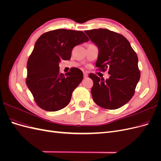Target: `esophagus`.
Listing matches in <instances>:
<instances>
[{
  "label": "esophagus",
  "instance_id": "1",
  "mask_svg": "<svg viewBox=\"0 0 161 161\" xmlns=\"http://www.w3.org/2000/svg\"><path fill=\"white\" fill-rule=\"evenodd\" d=\"M83 75H84V78H86L87 76H88V74H87L86 72H84Z\"/></svg>",
  "mask_w": 161,
  "mask_h": 161
}]
</instances>
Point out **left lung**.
<instances>
[{
  "label": "left lung",
  "instance_id": "1",
  "mask_svg": "<svg viewBox=\"0 0 161 161\" xmlns=\"http://www.w3.org/2000/svg\"><path fill=\"white\" fill-rule=\"evenodd\" d=\"M99 47L96 67L102 72L108 69L110 77L104 80L93 73L91 95L97 105L107 109H116L131 99L140 78L138 56L124 36L107 29L85 31Z\"/></svg>",
  "mask_w": 161,
  "mask_h": 161
}]
</instances>
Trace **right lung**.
Wrapping results in <instances>:
<instances>
[{
    "instance_id": "right-lung-1",
    "label": "right lung",
    "mask_w": 161,
    "mask_h": 161,
    "mask_svg": "<svg viewBox=\"0 0 161 161\" xmlns=\"http://www.w3.org/2000/svg\"><path fill=\"white\" fill-rule=\"evenodd\" d=\"M89 40L85 33L65 29L46 32L37 39L27 63V86L36 104L43 110L64 108L83 73L72 68L65 75L60 72V60H69L73 47Z\"/></svg>"
}]
</instances>
